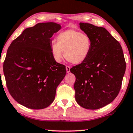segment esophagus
Returning <instances> with one entry per match:
<instances>
[{"label": "esophagus", "mask_w": 133, "mask_h": 133, "mask_svg": "<svg viewBox=\"0 0 133 133\" xmlns=\"http://www.w3.org/2000/svg\"><path fill=\"white\" fill-rule=\"evenodd\" d=\"M65 69H66V71L68 73H69V72H70V68L69 66H68L67 65L66 67H65Z\"/></svg>", "instance_id": "esophagus-1"}]
</instances>
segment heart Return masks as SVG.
<instances>
[{"mask_svg":"<svg viewBox=\"0 0 133 133\" xmlns=\"http://www.w3.org/2000/svg\"><path fill=\"white\" fill-rule=\"evenodd\" d=\"M92 48L90 36L76 29H69L60 32L56 42L51 45V53L54 60L60 63L63 58L74 64H80L87 60Z\"/></svg>","mask_w":133,"mask_h":133,"instance_id":"heart-1","label":"heart"}]
</instances>
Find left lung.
<instances>
[{
    "instance_id": "obj_1",
    "label": "left lung",
    "mask_w": 133,
    "mask_h": 133,
    "mask_svg": "<svg viewBox=\"0 0 133 133\" xmlns=\"http://www.w3.org/2000/svg\"><path fill=\"white\" fill-rule=\"evenodd\" d=\"M80 28L91 38V51L86 61L70 70L75 76L77 102L95 110L111 103L118 95L126 62L120 43L105 28L83 23Z\"/></svg>"
}]
</instances>
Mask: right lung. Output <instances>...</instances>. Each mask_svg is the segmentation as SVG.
Masks as SVG:
<instances>
[{
    "mask_svg": "<svg viewBox=\"0 0 133 133\" xmlns=\"http://www.w3.org/2000/svg\"><path fill=\"white\" fill-rule=\"evenodd\" d=\"M61 29L55 23H38L26 28L8 47L4 63L6 87L13 98L32 109L46 108L55 99L64 78V65L51 53V37Z\"/></svg>",
    "mask_w": 133,
    "mask_h": 133,
    "instance_id": "obj_1",
    "label": "right lung"
}]
</instances>
